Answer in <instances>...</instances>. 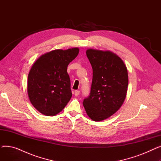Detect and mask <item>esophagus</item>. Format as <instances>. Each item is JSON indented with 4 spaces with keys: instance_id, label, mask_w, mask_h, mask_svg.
Masks as SVG:
<instances>
[{
    "instance_id": "1",
    "label": "esophagus",
    "mask_w": 161,
    "mask_h": 161,
    "mask_svg": "<svg viewBox=\"0 0 161 161\" xmlns=\"http://www.w3.org/2000/svg\"><path fill=\"white\" fill-rule=\"evenodd\" d=\"M80 93V91H79V90H76V91H74V95L75 97H77L78 95H79Z\"/></svg>"
}]
</instances>
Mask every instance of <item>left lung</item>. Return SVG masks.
Here are the masks:
<instances>
[{
	"instance_id": "obj_1",
	"label": "left lung",
	"mask_w": 161,
	"mask_h": 161,
	"mask_svg": "<svg viewBox=\"0 0 161 161\" xmlns=\"http://www.w3.org/2000/svg\"><path fill=\"white\" fill-rule=\"evenodd\" d=\"M86 55L92 69L89 96L83 101L92 121L108 119L119 110L126 97L128 71L122 59L110 51L88 49Z\"/></svg>"
}]
</instances>
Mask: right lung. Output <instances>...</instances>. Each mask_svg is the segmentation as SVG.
Returning a JSON list of instances; mask_svg holds the SVG:
<instances>
[{
	"label": "right lung",
	"mask_w": 161,
	"mask_h": 161,
	"mask_svg": "<svg viewBox=\"0 0 161 161\" xmlns=\"http://www.w3.org/2000/svg\"><path fill=\"white\" fill-rule=\"evenodd\" d=\"M79 51L78 47L55 49L42 55L32 64L27 92L31 103L41 114L55 115L69 102L72 94L67 67Z\"/></svg>",
	"instance_id": "obj_1"
}]
</instances>
